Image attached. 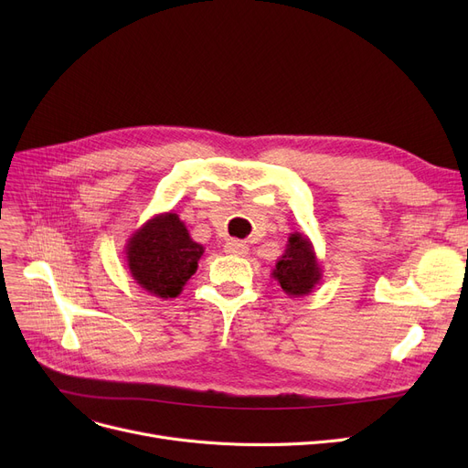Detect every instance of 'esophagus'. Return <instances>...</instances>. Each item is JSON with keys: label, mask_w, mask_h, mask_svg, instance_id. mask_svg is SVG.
<instances>
[{"label": "esophagus", "mask_w": 468, "mask_h": 468, "mask_svg": "<svg viewBox=\"0 0 468 468\" xmlns=\"http://www.w3.org/2000/svg\"><path fill=\"white\" fill-rule=\"evenodd\" d=\"M226 252L231 256H247L249 254V247L240 240H228L226 242Z\"/></svg>", "instance_id": "esophagus-1"}]
</instances>
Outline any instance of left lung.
Returning a JSON list of instances; mask_svg holds the SVG:
<instances>
[{
	"label": "left lung",
	"mask_w": 468,
	"mask_h": 468,
	"mask_svg": "<svg viewBox=\"0 0 468 468\" xmlns=\"http://www.w3.org/2000/svg\"><path fill=\"white\" fill-rule=\"evenodd\" d=\"M271 275L292 298L307 296L316 288L323 279V267L307 235L290 233L286 250L275 263Z\"/></svg>",
	"instance_id": "left-lung-1"
}]
</instances>
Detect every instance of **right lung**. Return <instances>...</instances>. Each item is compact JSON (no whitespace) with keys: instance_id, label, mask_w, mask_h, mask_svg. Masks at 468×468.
<instances>
[{"instance_id":"obj_1","label":"right lung","mask_w":468,"mask_h":468,"mask_svg":"<svg viewBox=\"0 0 468 468\" xmlns=\"http://www.w3.org/2000/svg\"><path fill=\"white\" fill-rule=\"evenodd\" d=\"M203 252V244L189 237L186 224L175 212L155 214L125 244L133 279L163 300L176 298L184 290Z\"/></svg>"}]
</instances>
